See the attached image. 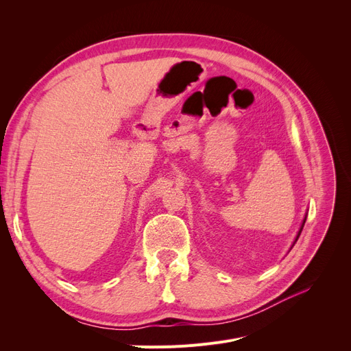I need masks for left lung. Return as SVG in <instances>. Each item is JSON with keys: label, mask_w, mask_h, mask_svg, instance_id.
Returning a JSON list of instances; mask_svg holds the SVG:
<instances>
[{"label": "left lung", "mask_w": 351, "mask_h": 351, "mask_svg": "<svg viewBox=\"0 0 351 351\" xmlns=\"http://www.w3.org/2000/svg\"><path fill=\"white\" fill-rule=\"evenodd\" d=\"M304 222H306V219L303 220V223H302V228H300V230H299V233H298V237H296V241L299 239V236H300V233H302V230H303V226H304Z\"/></svg>", "instance_id": "8db88e82"}]
</instances>
